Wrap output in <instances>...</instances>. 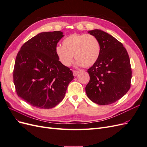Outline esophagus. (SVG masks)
I'll use <instances>...</instances> for the list:
<instances>
[{"mask_svg":"<svg viewBox=\"0 0 147 147\" xmlns=\"http://www.w3.org/2000/svg\"><path fill=\"white\" fill-rule=\"evenodd\" d=\"M79 73H80V72L78 70H73V75L75 77H76Z\"/></svg>","mask_w":147,"mask_h":147,"instance_id":"34e87169","label":"esophagus"}]
</instances>
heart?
<instances>
[{
	"label": "heart",
	"instance_id": "heart-1",
	"mask_svg": "<svg viewBox=\"0 0 147 147\" xmlns=\"http://www.w3.org/2000/svg\"><path fill=\"white\" fill-rule=\"evenodd\" d=\"M100 52L99 42L91 34H72L64 40L63 47L56 48L57 57L65 66L71 65L74 55L78 65L90 67L98 59Z\"/></svg>",
	"mask_w": 147,
	"mask_h": 147
}]
</instances>
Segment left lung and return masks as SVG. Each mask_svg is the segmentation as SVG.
I'll list each match as a JSON object with an SVG mask.
<instances>
[{
	"instance_id": "8db88e82",
	"label": "left lung",
	"mask_w": 147,
	"mask_h": 147,
	"mask_svg": "<svg viewBox=\"0 0 147 147\" xmlns=\"http://www.w3.org/2000/svg\"><path fill=\"white\" fill-rule=\"evenodd\" d=\"M99 42L100 52L88 70L90 80L86 95L99 105L112 104L125 95L131 87L132 71L129 57L123 44L103 30L88 31Z\"/></svg>"
}]
</instances>
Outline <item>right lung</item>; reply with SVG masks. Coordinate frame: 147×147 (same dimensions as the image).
<instances>
[{
  "instance_id": "obj_1",
  "label": "right lung",
  "mask_w": 147,
  "mask_h": 147,
  "mask_svg": "<svg viewBox=\"0 0 147 147\" xmlns=\"http://www.w3.org/2000/svg\"><path fill=\"white\" fill-rule=\"evenodd\" d=\"M64 36L61 31L39 33L16 56L13 82L17 94L35 107L50 109L59 104L74 78L56 54L57 43Z\"/></svg>"
}]
</instances>
